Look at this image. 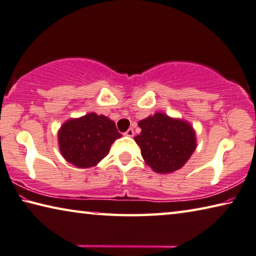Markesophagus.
<instances>
[{
  "label": "esophagus",
  "instance_id": "obj_1",
  "mask_svg": "<svg viewBox=\"0 0 256 256\" xmlns=\"http://www.w3.org/2000/svg\"><path fill=\"white\" fill-rule=\"evenodd\" d=\"M124 135L128 136V137H132L134 136V129L132 128H129L128 130L124 132Z\"/></svg>",
  "mask_w": 256,
  "mask_h": 256
}]
</instances>
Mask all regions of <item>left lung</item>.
I'll use <instances>...</instances> for the list:
<instances>
[{
	"label": "left lung",
	"mask_w": 256,
	"mask_h": 256,
	"mask_svg": "<svg viewBox=\"0 0 256 256\" xmlns=\"http://www.w3.org/2000/svg\"><path fill=\"white\" fill-rule=\"evenodd\" d=\"M135 142L146 164L158 174H170L190 160L196 148V134L190 124L164 113L140 120Z\"/></svg>",
	"instance_id": "left-lung-1"
}]
</instances>
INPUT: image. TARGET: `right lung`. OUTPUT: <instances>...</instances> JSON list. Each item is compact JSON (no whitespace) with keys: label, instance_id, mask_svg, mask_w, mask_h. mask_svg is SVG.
Masks as SVG:
<instances>
[{"label":"right lung","instance_id":"obj_1","mask_svg":"<svg viewBox=\"0 0 256 256\" xmlns=\"http://www.w3.org/2000/svg\"><path fill=\"white\" fill-rule=\"evenodd\" d=\"M120 137L112 120L94 112L66 121L58 134L62 156L84 169L96 166L106 158L113 142Z\"/></svg>","mask_w":256,"mask_h":256}]
</instances>
